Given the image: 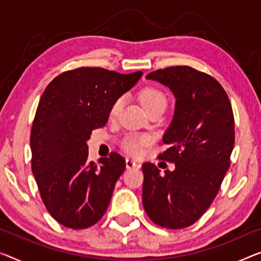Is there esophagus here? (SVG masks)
<instances>
[{"mask_svg":"<svg viewBox=\"0 0 261 261\" xmlns=\"http://www.w3.org/2000/svg\"><path fill=\"white\" fill-rule=\"evenodd\" d=\"M125 165H126V169H135V168H139V165L137 164V163L131 161V159H126L125 161Z\"/></svg>","mask_w":261,"mask_h":261,"instance_id":"34e87169","label":"esophagus"}]
</instances>
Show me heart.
I'll list each match as a JSON object with an SVG mask.
<instances>
[{
    "instance_id": "obj_1",
    "label": "heart",
    "mask_w": 261,
    "mask_h": 261,
    "mask_svg": "<svg viewBox=\"0 0 261 261\" xmlns=\"http://www.w3.org/2000/svg\"><path fill=\"white\" fill-rule=\"evenodd\" d=\"M125 96H119L114 100V103H112L110 108V111H109V115H110L111 118H115L119 114V111L122 110L124 104H125ZM139 99H141L143 107L146 109L147 112L157 108L165 109L166 106H168V99H166V96L164 93L159 90V89L152 87L144 88L139 92ZM150 143L151 137L149 135H129L124 138L123 147L129 153L138 155L142 152L143 147L149 145Z\"/></svg>"
}]
</instances>
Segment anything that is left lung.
<instances>
[{"label":"left lung","mask_w":261,"mask_h":261,"mask_svg":"<svg viewBox=\"0 0 261 261\" xmlns=\"http://www.w3.org/2000/svg\"><path fill=\"white\" fill-rule=\"evenodd\" d=\"M146 80L168 87L176 98L163 136L169 149L158 155L176 169L161 174L152 163L143 165V206L154 224L178 230L196 223L219 191L234 146V118L223 87L204 72L171 67Z\"/></svg>","instance_id":"left-lung-1"}]
</instances>
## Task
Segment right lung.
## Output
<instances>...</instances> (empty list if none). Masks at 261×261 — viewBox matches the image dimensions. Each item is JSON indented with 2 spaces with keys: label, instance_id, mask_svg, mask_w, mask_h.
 Segmentation results:
<instances>
[{
  "label": "right lung",
  "instance_id": "1",
  "mask_svg": "<svg viewBox=\"0 0 261 261\" xmlns=\"http://www.w3.org/2000/svg\"><path fill=\"white\" fill-rule=\"evenodd\" d=\"M142 75L79 68L45 88L31 127V170L46 210L63 226L90 227L106 213L125 161L112 152L98 164L88 162L87 142L107 124L114 100Z\"/></svg>",
  "mask_w": 261,
  "mask_h": 261
}]
</instances>
